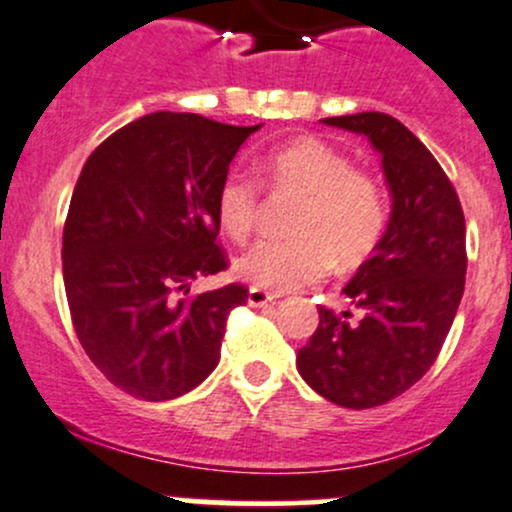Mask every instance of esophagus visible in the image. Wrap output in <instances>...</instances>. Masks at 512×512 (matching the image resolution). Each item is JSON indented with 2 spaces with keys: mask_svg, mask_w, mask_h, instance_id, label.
<instances>
[{
  "mask_svg": "<svg viewBox=\"0 0 512 512\" xmlns=\"http://www.w3.org/2000/svg\"><path fill=\"white\" fill-rule=\"evenodd\" d=\"M274 298H276L274 293L264 291V289H260V286H250V291H248V303L252 305V308H260V305L272 303Z\"/></svg>",
  "mask_w": 512,
  "mask_h": 512,
  "instance_id": "esophagus-1",
  "label": "esophagus"
}]
</instances>
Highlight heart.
I'll return each mask as SVG.
<instances>
[{"label":"heart","instance_id":"b5f03b06","mask_svg":"<svg viewBox=\"0 0 512 512\" xmlns=\"http://www.w3.org/2000/svg\"><path fill=\"white\" fill-rule=\"evenodd\" d=\"M269 190L301 195L289 238H260L236 260L240 279L286 291L320 279L334 260L358 267L385 231V197L378 178L354 168L342 151L315 137H296L262 158ZM260 216V185L245 170H231L216 190V219L231 238L245 240Z\"/></svg>","mask_w":512,"mask_h":512}]
</instances>
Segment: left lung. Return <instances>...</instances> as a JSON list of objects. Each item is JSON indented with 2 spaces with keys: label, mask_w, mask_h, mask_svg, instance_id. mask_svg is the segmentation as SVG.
<instances>
[{
  "label": "left lung",
  "mask_w": 512,
  "mask_h": 512,
  "mask_svg": "<svg viewBox=\"0 0 512 512\" xmlns=\"http://www.w3.org/2000/svg\"><path fill=\"white\" fill-rule=\"evenodd\" d=\"M322 122L366 134L383 154L392 216L373 257L344 286L349 308H317L320 325L296 366L317 395L370 409L419 383L443 349L467 274L464 214L440 163L392 115Z\"/></svg>",
  "instance_id": "1"
}]
</instances>
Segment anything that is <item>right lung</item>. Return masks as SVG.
I'll list each match as a JSON object with an SVG mask.
<instances>
[{
    "label": "right lung",
    "instance_id": "1",
    "mask_svg": "<svg viewBox=\"0 0 512 512\" xmlns=\"http://www.w3.org/2000/svg\"><path fill=\"white\" fill-rule=\"evenodd\" d=\"M255 127L154 113L96 146L76 180L62 274L81 346L127 395L163 402L216 368L243 284L192 293L228 269L216 243V190Z\"/></svg>",
    "mask_w": 512,
    "mask_h": 512
}]
</instances>
